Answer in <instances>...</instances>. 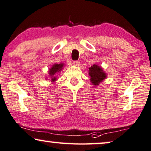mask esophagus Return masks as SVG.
Returning a JSON list of instances; mask_svg holds the SVG:
<instances>
[{
  "mask_svg": "<svg viewBox=\"0 0 151 151\" xmlns=\"http://www.w3.org/2000/svg\"><path fill=\"white\" fill-rule=\"evenodd\" d=\"M80 62L78 60H75V61H73V65H75V66H76V67H78V66H80Z\"/></svg>",
  "mask_w": 151,
  "mask_h": 151,
  "instance_id": "34e87169",
  "label": "esophagus"
}]
</instances>
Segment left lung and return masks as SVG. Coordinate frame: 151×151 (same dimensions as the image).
<instances>
[{"label":"left lung","instance_id":"1","mask_svg":"<svg viewBox=\"0 0 151 151\" xmlns=\"http://www.w3.org/2000/svg\"><path fill=\"white\" fill-rule=\"evenodd\" d=\"M88 75L90 81L95 86H97L104 80L106 79L107 74L102 67L97 64H94L88 68Z\"/></svg>","mask_w":151,"mask_h":151}]
</instances>
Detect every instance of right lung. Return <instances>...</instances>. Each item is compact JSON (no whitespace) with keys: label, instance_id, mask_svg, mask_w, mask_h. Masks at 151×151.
<instances>
[{"label":"right lung","instance_id":"1","mask_svg":"<svg viewBox=\"0 0 151 151\" xmlns=\"http://www.w3.org/2000/svg\"><path fill=\"white\" fill-rule=\"evenodd\" d=\"M65 66L64 63H60V64H57V63H54L52 65V66L50 67L48 70V76L50 78V80H51L52 84H55L56 81L58 80L57 74L63 70V67ZM48 78H46L47 79Z\"/></svg>","mask_w":151,"mask_h":151}]
</instances>
